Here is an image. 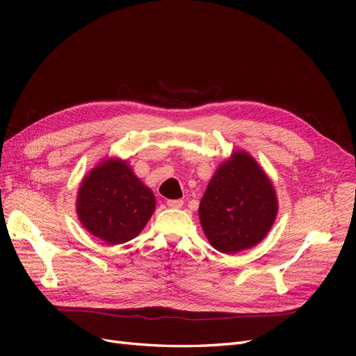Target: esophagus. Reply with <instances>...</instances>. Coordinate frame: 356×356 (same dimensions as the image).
<instances>
[{"label": "esophagus", "instance_id": "1", "mask_svg": "<svg viewBox=\"0 0 356 356\" xmlns=\"http://www.w3.org/2000/svg\"><path fill=\"white\" fill-rule=\"evenodd\" d=\"M166 203H168L169 208H181L182 203H184V202H182L181 199H174V200H168Z\"/></svg>", "mask_w": 356, "mask_h": 356}]
</instances>
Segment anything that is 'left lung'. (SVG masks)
I'll use <instances>...</instances> for the list:
<instances>
[{
  "mask_svg": "<svg viewBox=\"0 0 356 356\" xmlns=\"http://www.w3.org/2000/svg\"><path fill=\"white\" fill-rule=\"evenodd\" d=\"M277 213L276 193L257 161L243 152L215 172L200 200L202 229L215 250L234 254L260 242Z\"/></svg>",
  "mask_w": 356,
  "mask_h": 356,
  "instance_id": "obj_1",
  "label": "left lung"
}]
</instances>
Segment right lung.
Returning a JSON list of instances; mask_svg holds the SVG:
<instances>
[{
	"label": "right lung",
	"instance_id": "1",
	"mask_svg": "<svg viewBox=\"0 0 356 356\" xmlns=\"http://www.w3.org/2000/svg\"><path fill=\"white\" fill-rule=\"evenodd\" d=\"M156 208L153 191L122 160H106L80 186L77 212L96 238L118 245L134 239Z\"/></svg>",
	"mask_w": 356,
	"mask_h": 356
}]
</instances>
